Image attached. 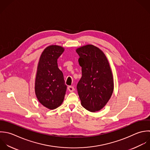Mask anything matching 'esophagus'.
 I'll list each match as a JSON object with an SVG mask.
<instances>
[{
	"mask_svg": "<svg viewBox=\"0 0 150 150\" xmlns=\"http://www.w3.org/2000/svg\"><path fill=\"white\" fill-rule=\"evenodd\" d=\"M68 91H69L70 92H72L74 91V88L73 86H69L68 87Z\"/></svg>",
	"mask_w": 150,
	"mask_h": 150,
	"instance_id": "obj_1",
	"label": "esophagus"
}]
</instances>
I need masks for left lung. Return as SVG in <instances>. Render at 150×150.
<instances>
[{"mask_svg": "<svg viewBox=\"0 0 150 150\" xmlns=\"http://www.w3.org/2000/svg\"><path fill=\"white\" fill-rule=\"evenodd\" d=\"M76 51L82 67V77L77 85L81 105L89 112L99 111L108 102L114 89L109 62L104 52L93 45H83Z\"/></svg>", "mask_w": 150, "mask_h": 150, "instance_id": "obj_1", "label": "left lung"}]
</instances>
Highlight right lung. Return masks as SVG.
<instances>
[{
  "instance_id": "add662e5",
  "label": "right lung",
  "mask_w": 150,
  "mask_h": 150,
  "mask_svg": "<svg viewBox=\"0 0 150 150\" xmlns=\"http://www.w3.org/2000/svg\"><path fill=\"white\" fill-rule=\"evenodd\" d=\"M64 50L59 45H50L42 51L38 63L35 95L39 102L50 110L61 105L67 91L63 74L57 64L58 58Z\"/></svg>"
}]
</instances>
